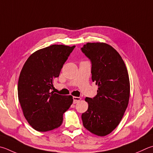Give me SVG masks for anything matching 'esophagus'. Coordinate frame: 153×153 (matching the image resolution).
I'll list each match as a JSON object with an SVG mask.
<instances>
[{"label":"esophagus","mask_w":153,"mask_h":153,"mask_svg":"<svg viewBox=\"0 0 153 153\" xmlns=\"http://www.w3.org/2000/svg\"><path fill=\"white\" fill-rule=\"evenodd\" d=\"M73 100H74V104H76L77 103V102H79L80 101V100H81V98L80 97H74L73 98Z\"/></svg>","instance_id":"34e87169"}]
</instances>
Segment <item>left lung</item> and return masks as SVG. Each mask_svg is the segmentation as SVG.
Returning <instances> with one entry per match:
<instances>
[{
  "mask_svg": "<svg viewBox=\"0 0 153 153\" xmlns=\"http://www.w3.org/2000/svg\"><path fill=\"white\" fill-rule=\"evenodd\" d=\"M81 50L90 60L91 79L98 85L97 95L85 99L88 108L82 114L83 125L103 137L116 128L126 111L130 97L128 74L120 54L106 43H88Z\"/></svg>",
  "mask_w": 153,
  "mask_h": 153,
  "instance_id": "1",
  "label": "left lung"
}]
</instances>
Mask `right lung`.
<instances>
[{
	"instance_id": "add662e5",
	"label": "right lung",
	"mask_w": 153,
	"mask_h": 153,
	"mask_svg": "<svg viewBox=\"0 0 153 153\" xmlns=\"http://www.w3.org/2000/svg\"><path fill=\"white\" fill-rule=\"evenodd\" d=\"M76 46L53 45L33 53L25 63L18 82V97L29 124L39 132L59 127L73 103L71 96L51 91L53 79Z\"/></svg>"
}]
</instances>
